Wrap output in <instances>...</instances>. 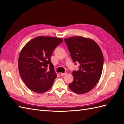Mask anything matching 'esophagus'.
I'll return each instance as SVG.
<instances>
[{
  "instance_id": "esophagus-1",
  "label": "esophagus",
  "mask_w": 124,
  "mask_h": 124,
  "mask_svg": "<svg viewBox=\"0 0 124 124\" xmlns=\"http://www.w3.org/2000/svg\"><path fill=\"white\" fill-rule=\"evenodd\" d=\"M67 73H61V76H65V75H66Z\"/></svg>"
}]
</instances>
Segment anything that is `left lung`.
Masks as SVG:
<instances>
[{"label":"left lung","mask_w":124,"mask_h":124,"mask_svg":"<svg viewBox=\"0 0 124 124\" xmlns=\"http://www.w3.org/2000/svg\"><path fill=\"white\" fill-rule=\"evenodd\" d=\"M74 62H78V71H73V81L69 88L78 94L89 92L98 83L102 73L103 56L99 46L92 39L80 36L65 39Z\"/></svg>","instance_id":"1"}]
</instances>
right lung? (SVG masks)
<instances>
[{"label": "right lung", "instance_id": "add662e5", "mask_svg": "<svg viewBox=\"0 0 124 124\" xmlns=\"http://www.w3.org/2000/svg\"><path fill=\"white\" fill-rule=\"evenodd\" d=\"M62 41L61 38L39 36L22 48L18 61V70L22 80L31 91L43 93L52 87L57 76L50 58Z\"/></svg>", "mask_w": 124, "mask_h": 124}]
</instances>
